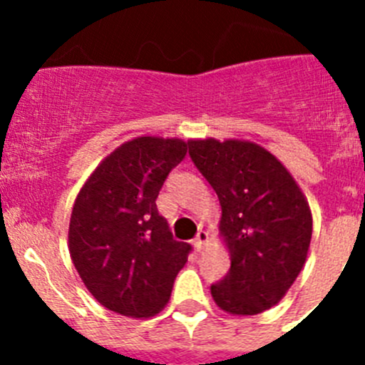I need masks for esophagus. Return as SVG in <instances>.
I'll return each instance as SVG.
<instances>
[{"mask_svg": "<svg viewBox=\"0 0 365 365\" xmlns=\"http://www.w3.org/2000/svg\"><path fill=\"white\" fill-rule=\"evenodd\" d=\"M206 241H208V234H206L205 230H199L197 235H195V240H193V247H195V250H202Z\"/></svg>", "mask_w": 365, "mask_h": 365, "instance_id": "esophagus-1", "label": "esophagus"}]
</instances>
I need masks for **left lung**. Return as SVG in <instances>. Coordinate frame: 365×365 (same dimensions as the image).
<instances>
[{"label":"left lung","mask_w":365,"mask_h":365,"mask_svg":"<svg viewBox=\"0 0 365 365\" xmlns=\"http://www.w3.org/2000/svg\"><path fill=\"white\" fill-rule=\"evenodd\" d=\"M190 157L221 202L230 270L210 287L230 314L252 316L285 296L305 265L312 217L287 168L243 140H190Z\"/></svg>","instance_id":"8db88e82"}]
</instances>
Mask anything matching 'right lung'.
<instances>
[{
	"instance_id": "right-lung-1",
	"label": "right lung",
	"mask_w": 365,
	"mask_h": 365,
	"mask_svg": "<svg viewBox=\"0 0 365 365\" xmlns=\"http://www.w3.org/2000/svg\"><path fill=\"white\" fill-rule=\"evenodd\" d=\"M186 146L179 138H133L100 163L74 201L71 259L87 291L109 311L157 314L188 261L192 245L173 240L155 202Z\"/></svg>"
}]
</instances>
